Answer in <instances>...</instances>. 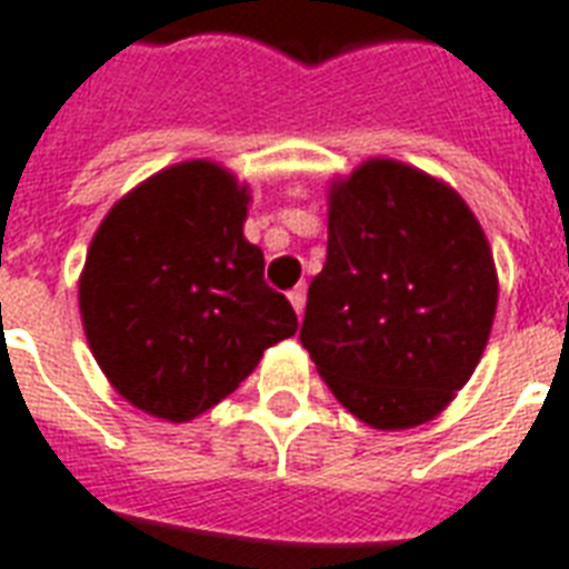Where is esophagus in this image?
Returning a JSON list of instances; mask_svg holds the SVG:
<instances>
[{
  "label": "esophagus",
  "mask_w": 569,
  "mask_h": 569,
  "mask_svg": "<svg viewBox=\"0 0 569 569\" xmlns=\"http://www.w3.org/2000/svg\"><path fill=\"white\" fill-rule=\"evenodd\" d=\"M289 301H292V307H295V313L301 316L303 313V303H307V286H295L292 292H289Z\"/></svg>",
  "instance_id": "esophagus-1"
}]
</instances>
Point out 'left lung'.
<instances>
[{"label": "left lung", "instance_id": "1", "mask_svg": "<svg viewBox=\"0 0 569 569\" xmlns=\"http://www.w3.org/2000/svg\"><path fill=\"white\" fill-rule=\"evenodd\" d=\"M496 307V259L450 184L390 158L331 181L301 342L342 409L372 429L441 415L483 358Z\"/></svg>", "mask_w": 569, "mask_h": 569}]
</instances>
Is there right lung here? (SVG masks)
Masks as SVG:
<instances>
[{
    "label": "right lung",
    "instance_id": "add662e5",
    "mask_svg": "<svg viewBox=\"0 0 569 569\" xmlns=\"http://www.w3.org/2000/svg\"><path fill=\"white\" fill-rule=\"evenodd\" d=\"M250 188L214 160H184L107 211L80 274V316L116 393L188 423L229 397L298 316L244 238Z\"/></svg>",
    "mask_w": 569,
    "mask_h": 569
}]
</instances>
